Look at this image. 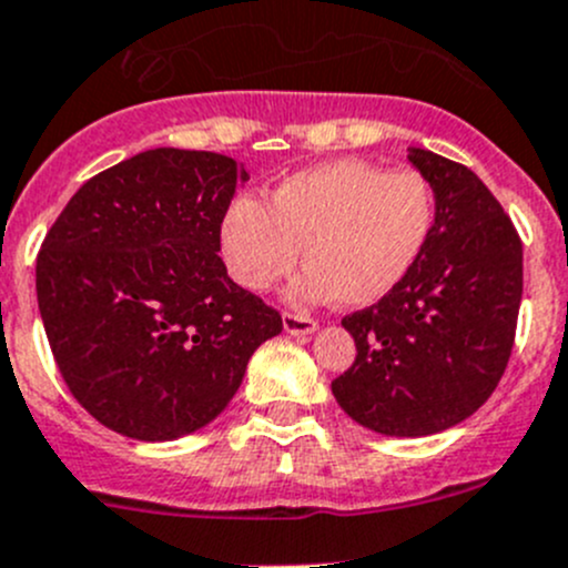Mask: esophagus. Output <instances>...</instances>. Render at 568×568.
<instances>
[{
    "instance_id": "1",
    "label": "esophagus",
    "mask_w": 568,
    "mask_h": 568,
    "mask_svg": "<svg viewBox=\"0 0 568 568\" xmlns=\"http://www.w3.org/2000/svg\"><path fill=\"white\" fill-rule=\"evenodd\" d=\"M283 329L288 335H311L316 332V321L305 313H283Z\"/></svg>"
}]
</instances>
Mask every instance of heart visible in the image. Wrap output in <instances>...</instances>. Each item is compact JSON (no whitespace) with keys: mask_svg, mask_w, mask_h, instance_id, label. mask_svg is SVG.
Segmentation results:
<instances>
[{"mask_svg":"<svg viewBox=\"0 0 568 568\" xmlns=\"http://www.w3.org/2000/svg\"><path fill=\"white\" fill-rule=\"evenodd\" d=\"M437 200L415 170L335 159L300 170L266 205L239 194L220 220L227 274L250 291L277 285L305 255L296 296L368 307L415 268L432 239Z\"/></svg>","mask_w":568,"mask_h":568,"instance_id":"b5f03b06","label":"heart"}]
</instances>
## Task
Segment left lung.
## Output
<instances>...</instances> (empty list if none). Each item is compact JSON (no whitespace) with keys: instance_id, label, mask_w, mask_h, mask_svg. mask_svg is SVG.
<instances>
[{"instance_id":"obj_1","label":"left lung","mask_w":568,"mask_h":568,"mask_svg":"<svg viewBox=\"0 0 568 568\" xmlns=\"http://www.w3.org/2000/svg\"><path fill=\"white\" fill-rule=\"evenodd\" d=\"M437 220L420 261L365 311L343 318L357 357L332 382L352 420L387 437H426L473 415L500 382L523 302V242L478 175L409 148Z\"/></svg>"}]
</instances>
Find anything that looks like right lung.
Wrapping results in <instances>:
<instances>
[{"mask_svg": "<svg viewBox=\"0 0 568 568\" xmlns=\"http://www.w3.org/2000/svg\"><path fill=\"white\" fill-rule=\"evenodd\" d=\"M242 181L231 156L156 148L90 178L45 233L40 318L68 390L101 426L142 443L197 432L283 332L216 255Z\"/></svg>", "mask_w": 568, "mask_h": 568, "instance_id": "add662e5", "label": "right lung"}]
</instances>
